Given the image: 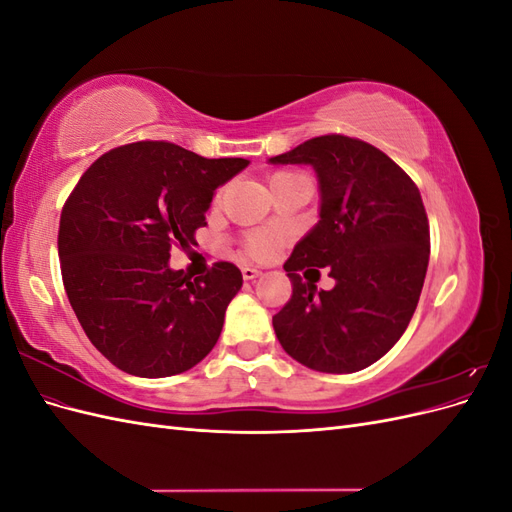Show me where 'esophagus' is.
Listing matches in <instances>:
<instances>
[{
  "instance_id": "34e87169",
  "label": "esophagus",
  "mask_w": 512,
  "mask_h": 512,
  "mask_svg": "<svg viewBox=\"0 0 512 512\" xmlns=\"http://www.w3.org/2000/svg\"><path fill=\"white\" fill-rule=\"evenodd\" d=\"M241 273H243V280H256V277L260 275V271L256 269V267H250V265H245V267H241Z\"/></svg>"
}]
</instances>
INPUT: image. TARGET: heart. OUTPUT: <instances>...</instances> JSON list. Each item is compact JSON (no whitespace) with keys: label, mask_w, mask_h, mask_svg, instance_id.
Listing matches in <instances>:
<instances>
[{"label":"heart","mask_w":512,"mask_h":512,"mask_svg":"<svg viewBox=\"0 0 512 512\" xmlns=\"http://www.w3.org/2000/svg\"><path fill=\"white\" fill-rule=\"evenodd\" d=\"M286 177H292V173H277V175L271 177V183L277 181V179H286ZM220 196H222V192H218V198ZM275 243H277L275 232L258 230V232H252V235H247L245 252L250 254L252 258H267L275 250Z\"/></svg>","instance_id":"heart-1"}]
</instances>
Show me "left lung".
Returning a JSON list of instances; mask_svg holds the SVG:
<instances>
[{"label":"left lung","instance_id":"obj_1","mask_svg":"<svg viewBox=\"0 0 512 512\" xmlns=\"http://www.w3.org/2000/svg\"><path fill=\"white\" fill-rule=\"evenodd\" d=\"M269 162L312 166L320 192V220L284 265L292 297L273 316L275 335L309 369L361 371L397 344L421 297L429 265L421 192L386 153L342 134L316 136ZM312 266L330 267L331 291L302 280Z\"/></svg>","mask_w":512,"mask_h":512}]
</instances>
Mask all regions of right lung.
<instances>
[{
	"label": "right lung",
	"instance_id": "1",
	"mask_svg": "<svg viewBox=\"0 0 512 512\" xmlns=\"http://www.w3.org/2000/svg\"><path fill=\"white\" fill-rule=\"evenodd\" d=\"M247 164L141 141L100 156L66 200V294L89 342L126 374H183L218 342L243 275L232 262L200 277L170 269V245L194 243L215 190Z\"/></svg>",
	"mask_w": 512,
	"mask_h": 512
}]
</instances>
